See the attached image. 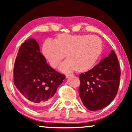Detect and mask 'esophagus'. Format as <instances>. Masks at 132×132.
<instances>
[{
  "mask_svg": "<svg viewBox=\"0 0 132 132\" xmlns=\"http://www.w3.org/2000/svg\"><path fill=\"white\" fill-rule=\"evenodd\" d=\"M72 75H70V74H66V78H69L70 76H71Z\"/></svg>",
  "mask_w": 132,
  "mask_h": 132,
  "instance_id": "obj_1",
  "label": "esophagus"
}]
</instances>
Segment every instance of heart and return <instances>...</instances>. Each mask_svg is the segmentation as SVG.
I'll return each mask as SVG.
<instances>
[{"mask_svg":"<svg viewBox=\"0 0 132 132\" xmlns=\"http://www.w3.org/2000/svg\"><path fill=\"white\" fill-rule=\"evenodd\" d=\"M103 50V43L97 36L89 35L59 34L53 41H45L42 53L53 68L59 65L66 55V60L60 66L61 71L84 73L97 63Z\"/></svg>","mask_w":132,"mask_h":132,"instance_id":"heart-1","label":"heart"}]
</instances>
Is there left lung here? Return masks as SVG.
<instances>
[{
    "instance_id": "1",
    "label": "left lung",
    "mask_w": 132,
    "mask_h": 132,
    "mask_svg": "<svg viewBox=\"0 0 132 132\" xmlns=\"http://www.w3.org/2000/svg\"><path fill=\"white\" fill-rule=\"evenodd\" d=\"M120 73L116 54L111 50L97 65L80 75L79 94L86 109L96 111L109 105L117 93Z\"/></svg>"
}]
</instances>
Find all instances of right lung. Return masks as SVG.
Here are the masks:
<instances>
[{
  "label": "right lung",
  "mask_w": 132,
  "mask_h": 132,
  "mask_svg": "<svg viewBox=\"0 0 132 132\" xmlns=\"http://www.w3.org/2000/svg\"><path fill=\"white\" fill-rule=\"evenodd\" d=\"M64 78L47 64L35 40L29 38L21 44L15 62L13 82L32 109H44Z\"/></svg>",
  "instance_id": "obj_1"
}]
</instances>
